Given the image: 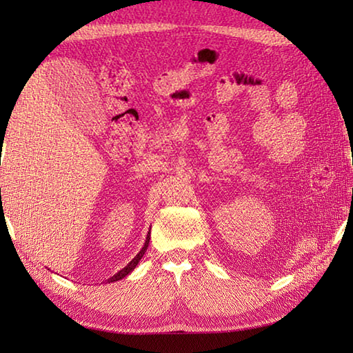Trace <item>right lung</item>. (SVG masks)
<instances>
[{
    "label": "right lung",
    "instance_id": "obj_1",
    "mask_svg": "<svg viewBox=\"0 0 353 353\" xmlns=\"http://www.w3.org/2000/svg\"><path fill=\"white\" fill-rule=\"evenodd\" d=\"M149 240H151V232H148V236H146L145 246H143V248H141V250H140V252H139V254H137V255L134 256V259H132V261H130L128 266H124L121 271H118V272L115 274V276H113V277H110L109 280H107V282H109V283H110V282H117V280H121V279H124V277H126V276H128V274H130V272H132V271L135 270V266H137V265H139V261L141 260V256H143V255H145V252H146V249H148V246H149Z\"/></svg>",
    "mask_w": 353,
    "mask_h": 353
}]
</instances>
